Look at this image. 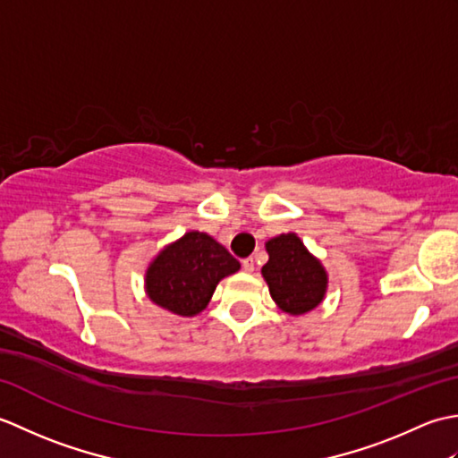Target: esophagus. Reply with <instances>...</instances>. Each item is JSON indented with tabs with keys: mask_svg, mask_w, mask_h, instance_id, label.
Masks as SVG:
<instances>
[{
	"mask_svg": "<svg viewBox=\"0 0 458 458\" xmlns=\"http://www.w3.org/2000/svg\"><path fill=\"white\" fill-rule=\"evenodd\" d=\"M242 267H244V271H248V274H251V271L256 269V261H254V258H246L244 261H242Z\"/></svg>",
	"mask_w": 458,
	"mask_h": 458,
	"instance_id": "obj_1",
	"label": "esophagus"
}]
</instances>
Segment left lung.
Masks as SVG:
<instances>
[{"label":"left lung","instance_id":"8db88e82","mask_svg":"<svg viewBox=\"0 0 458 458\" xmlns=\"http://www.w3.org/2000/svg\"><path fill=\"white\" fill-rule=\"evenodd\" d=\"M266 250L269 259L261 267V276L277 307L289 315H305L318 307L327 293L328 276L301 238L289 232L271 238Z\"/></svg>","mask_w":458,"mask_h":458}]
</instances>
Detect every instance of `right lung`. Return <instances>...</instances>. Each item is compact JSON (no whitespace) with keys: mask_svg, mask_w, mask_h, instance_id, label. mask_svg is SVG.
<instances>
[{"mask_svg":"<svg viewBox=\"0 0 458 458\" xmlns=\"http://www.w3.org/2000/svg\"><path fill=\"white\" fill-rule=\"evenodd\" d=\"M240 261L204 232H187L165 246L145 271V291L155 305L181 317L207 309L218 281L236 274Z\"/></svg>","mask_w":458,"mask_h":458,"instance_id":"right-lung-1","label":"right lung"}]
</instances>
